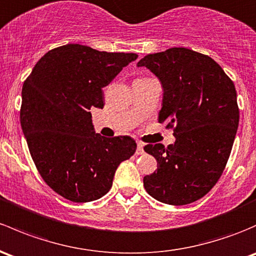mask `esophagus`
<instances>
[{
    "label": "esophagus",
    "instance_id": "esophagus-1",
    "mask_svg": "<svg viewBox=\"0 0 256 256\" xmlns=\"http://www.w3.org/2000/svg\"><path fill=\"white\" fill-rule=\"evenodd\" d=\"M144 144L140 141H137V150H136V154L137 156H141L144 154Z\"/></svg>",
    "mask_w": 256,
    "mask_h": 256
}]
</instances>
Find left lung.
Listing matches in <instances>:
<instances>
[{"mask_svg":"<svg viewBox=\"0 0 256 256\" xmlns=\"http://www.w3.org/2000/svg\"><path fill=\"white\" fill-rule=\"evenodd\" d=\"M137 66L162 83L158 121L176 136L168 147H144L158 164L144 186L160 202L192 204L216 185L230 158L239 122L234 83L214 58L186 48L150 54Z\"/></svg>","mask_w":256,"mask_h":256,"instance_id":"1","label":"left lung"}]
</instances>
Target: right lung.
Returning a JSON list of instances; mask_svg holds the SVG:
<instances>
[{"label": "right lung", "instance_id": "obj_1", "mask_svg": "<svg viewBox=\"0 0 256 256\" xmlns=\"http://www.w3.org/2000/svg\"><path fill=\"white\" fill-rule=\"evenodd\" d=\"M137 58L67 44L48 51L24 80L20 118L29 152L44 182L67 200L100 198L135 153L130 136L94 134L90 110L104 106L103 87Z\"/></svg>", "mask_w": 256, "mask_h": 256}]
</instances>
